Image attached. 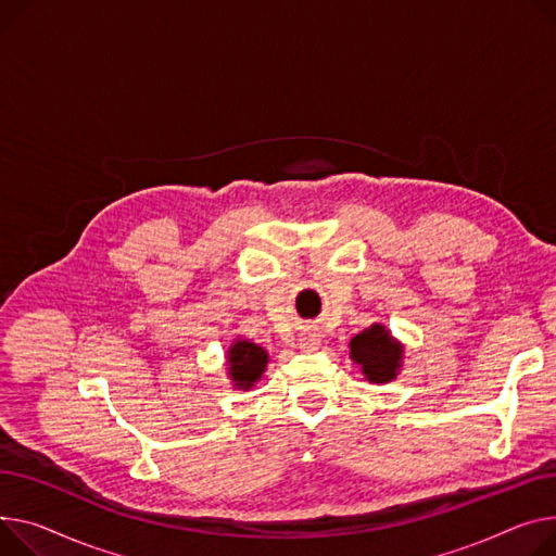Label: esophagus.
<instances>
[{
	"label": "esophagus",
	"instance_id": "esophagus-1",
	"mask_svg": "<svg viewBox=\"0 0 556 556\" xmlns=\"http://www.w3.org/2000/svg\"><path fill=\"white\" fill-rule=\"evenodd\" d=\"M319 342H321V336H319V332L311 330V332H306V336L302 338V349H306V351H315V349L319 346Z\"/></svg>",
	"mask_w": 556,
	"mask_h": 556
}]
</instances>
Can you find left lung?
Masks as SVG:
<instances>
[{
    "mask_svg": "<svg viewBox=\"0 0 556 556\" xmlns=\"http://www.w3.org/2000/svg\"><path fill=\"white\" fill-rule=\"evenodd\" d=\"M351 359L362 366L368 382L384 384L395 380L402 366V346L393 340L387 326L374 324L351 340Z\"/></svg>",
    "mask_w": 556,
    "mask_h": 556,
    "instance_id": "8db88e82",
    "label": "left lung"
}]
</instances>
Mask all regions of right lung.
<instances>
[{
  "label": "right lung",
  "mask_w": 556,
  "mask_h": 556,
  "mask_svg": "<svg viewBox=\"0 0 556 556\" xmlns=\"http://www.w3.org/2000/svg\"><path fill=\"white\" fill-rule=\"evenodd\" d=\"M268 366V353L248 340H237L228 351V371L237 389H252L264 376Z\"/></svg>",
  "instance_id": "right-lung-1"
}]
</instances>
